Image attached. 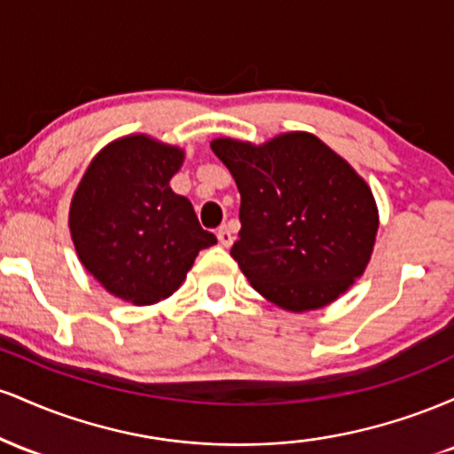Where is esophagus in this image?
I'll return each instance as SVG.
<instances>
[{
  "label": "esophagus",
  "instance_id": "obj_1",
  "mask_svg": "<svg viewBox=\"0 0 454 454\" xmlns=\"http://www.w3.org/2000/svg\"><path fill=\"white\" fill-rule=\"evenodd\" d=\"M217 239H220V243L223 245V247H231L234 237H232V231L228 226H220L217 228Z\"/></svg>",
  "mask_w": 454,
  "mask_h": 454
}]
</instances>
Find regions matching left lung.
Instances as JSON below:
<instances>
[{"instance_id":"8db88e82","label":"left lung","mask_w":454,"mask_h":454,"mask_svg":"<svg viewBox=\"0 0 454 454\" xmlns=\"http://www.w3.org/2000/svg\"><path fill=\"white\" fill-rule=\"evenodd\" d=\"M213 153L241 194L231 256L264 299L286 311L320 309L361 278L378 232L363 176L309 132L264 145L215 138Z\"/></svg>"}]
</instances>
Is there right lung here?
<instances>
[{"mask_svg":"<svg viewBox=\"0 0 454 454\" xmlns=\"http://www.w3.org/2000/svg\"><path fill=\"white\" fill-rule=\"evenodd\" d=\"M184 151L132 134L106 145L82 175L70 232L82 267L117 299L153 305L184 284L198 252L217 243L170 190Z\"/></svg>","mask_w":454,"mask_h":454,"instance_id":"add662e5","label":"right lung"}]
</instances>
